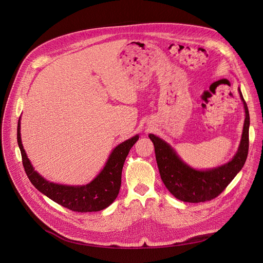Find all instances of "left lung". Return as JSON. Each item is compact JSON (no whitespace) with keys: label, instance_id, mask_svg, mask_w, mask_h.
<instances>
[{"label":"left lung","instance_id":"1","mask_svg":"<svg viewBox=\"0 0 263 263\" xmlns=\"http://www.w3.org/2000/svg\"><path fill=\"white\" fill-rule=\"evenodd\" d=\"M238 92L243 104L246 119L237 152L227 163L210 170H196L181 160L166 141L154 134H148L154 143L161 180L178 200L189 203L210 201L222 193L242 168L249 152L250 115L239 87Z\"/></svg>","mask_w":263,"mask_h":263}]
</instances>
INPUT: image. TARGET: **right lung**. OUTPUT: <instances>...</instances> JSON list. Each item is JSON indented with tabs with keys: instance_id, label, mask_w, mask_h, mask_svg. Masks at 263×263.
I'll use <instances>...</instances> for the list:
<instances>
[{
	"instance_id": "right-lung-1",
	"label": "right lung",
	"mask_w": 263,
	"mask_h": 263,
	"mask_svg": "<svg viewBox=\"0 0 263 263\" xmlns=\"http://www.w3.org/2000/svg\"><path fill=\"white\" fill-rule=\"evenodd\" d=\"M139 135L125 140L112 149L100 174L86 185H63L46 180L31 164L22 143L21 118L17 123V143L22 153L25 172L35 189L57 204L76 212H92L107 208L117 199L121 184L125 160Z\"/></svg>"
}]
</instances>
